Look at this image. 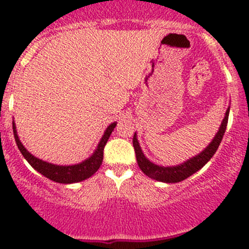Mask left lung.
<instances>
[{
	"label": "left lung",
	"mask_w": 249,
	"mask_h": 249,
	"mask_svg": "<svg viewBox=\"0 0 249 249\" xmlns=\"http://www.w3.org/2000/svg\"><path fill=\"white\" fill-rule=\"evenodd\" d=\"M228 115H230V107L226 110L225 117L222 119L218 132L215 133L212 142L201 152L196 154L192 158L187 159L186 161L181 162V164L174 165V166H162V165H158L156 162L151 161L147 157H145L141 144L138 142V138H137V132H134L132 142L139 168L146 174L148 178L157 180V181L166 182V184H176V182L182 181V180L188 178L192 174L198 172L200 168H202L207 164L208 160H211V158L218 150L220 142L222 141V137H224L226 126H227Z\"/></svg>",
	"instance_id": "obj_1"
}]
</instances>
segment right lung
Wrapping results in <instances>:
<instances>
[{
  "instance_id": "right-lung-1",
  "label": "right lung",
  "mask_w": 249,
  "mask_h": 249,
  "mask_svg": "<svg viewBox=\"0 0 249 249\" xmlns=\"http://www.w3.org/2000/svg\"><path fill=\"white\" fill-rule=\"evenodd\" d=\"M116 125L117 122L111 123V124L108 125L107 130L104 131V134H103L98 145H97L96 150L93 151V153L91 154L89 158L84 159V160L78 162V164L73 165H57L37 158L34 154H31L29 151L23 146L22 142L19 141L18 134H17L16 130L15 121H13V130L18 150L21 151L22 154H23L25 160L29 162L37 172L43 174V176L47 177L48 179L53 180V181L59 182V184H75V182L83 181V180L90 178V177L93 176V174L98 171V168L101 167L103 161V151H104L105 145H107L108 138H110L111 133H112Z\"/></svg>"
}]
</instances>
